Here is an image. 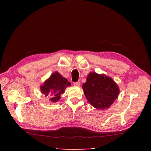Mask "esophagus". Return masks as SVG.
Instances as JSON below:
<instances>
[{
	"label": "esophagus",
	"mask_w": 151,
	"mask_h": 151,
	"mask_svg": "<svg viewBox=\"0 0 151 151\" xmlns=\"http://www.w3.org/2000/svg\"><path fill=\"white\" fill-rule=\"evenodd\" d=\"M80 85H81V83H79V82H76V83H74V86H75L76 87H79Z\"/></svg>",
	"instance_id": "esophagus-1"
}]
</instances>
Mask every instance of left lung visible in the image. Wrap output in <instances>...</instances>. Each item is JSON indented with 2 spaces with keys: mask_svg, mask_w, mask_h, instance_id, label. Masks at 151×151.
Here are the masks:
<instances>
[{
  "mask_svg": "<svg viewBox=\"0 0 151 151\" xmlns=\"http://www.w3.org/2000/svg\"><path fill=\"white\" fill-rule=\"evenodd\" d=\"M82 88L90 104L98 109L109 108L120 93L118 86L111 77L94 72L88 75Z\"/></svg>",
  "mask_w": 151,
  "mask_h": 151,
  "instance_id": "left-lung-1",
  "label": "left lung"
}]
</instances>
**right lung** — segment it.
Masks as SVG:
<instances>
[{
    "label": "right lung",
    "mask_w": 151,
    "mask_h": 151,
    "mask_svg": "<svg viewBox=\"0 0 151 151\" xmlns=\"http://www.w3.org/2000/svg\"><path fill=\"white\" fill-rule=\"evenodd\" d=\"M70 85L67 79L56 71L40 86V90L45 97H48L50 102L56 103L60 100L61 94L64 93L65 88Z\"/></svg>",
    "instance_id": "1"
}]
</instances>
